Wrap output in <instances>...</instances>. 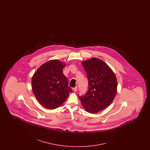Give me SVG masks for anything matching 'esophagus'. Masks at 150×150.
Wrapping results in <instances>:
<instances>
[{"label": "esophagus", "instance_id": "34e87169", "mask_svg": "<svg viewBox=\"0 0 150 150\" xmlns=\"http://www.w3.org/2000/svg\"><path fill=\"white\" fill-rule=\"evenodd\" d=\"M77 89H78V87L77 86H75V88H73V90H74V92H76V91H77Z\"/></svg>", "mask_w": 150, "mask_h": 150}]
</instances>
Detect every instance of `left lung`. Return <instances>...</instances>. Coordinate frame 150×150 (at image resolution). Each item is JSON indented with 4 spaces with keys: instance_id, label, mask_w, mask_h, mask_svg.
<instances>
[{
    "instance_id": "8db88e82",
    "label": "left lung",
    "mask_w": 150,
    "mask_h": 150,
    "mask_svg": "<svg viewBox=\"0 0 150 150\" xmlns=\"http://www.w3.org/2000/svg\"><path fill=\"white\" fill-rule=\"evenodd\" d=\"M88 80L86 94L78 97L88 113H95L110 105L117 91V81L111 68L97 58L82 62Z\"/></svg>"
}]
</instances>
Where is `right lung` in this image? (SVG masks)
I'll use <instances>...</instances> for the list:
<instances>
[{
  "label": "right lung",
  "instance_id": "obj_1",
  "mask_svg": "<svg viewBox=\"0 0 150 150\" xmlns=\"http://www.w3.org/2000/svg\"><path fill=\"white\" fill-rule=\"evenodd\" d=\"M65 65L57 60L45 62L35 72L32 86L36 98L43 107L54 109L65 101L72 92L63 74Z\"/></svg>",
  "mask_w": 150,
  "mask_h": 150
}]
</instances>
